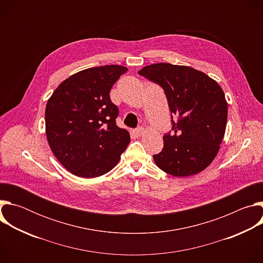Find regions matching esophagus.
I'll return each instance as SVG.
<instances>
[{"mask_svg":"<svg viewBox=\"0 0 263 263\" xmlns=\"http://www.w3.org/2000/svg\"><path fill=\"white\" fill-rule=\"evenodd\" d=\"M134 134L138 137V136H141L142 134H143V132H144V130H143V128H141V127H139V128H137V129H135L134 131Z\"/></svg>","mask_w":263,"mask_h":263,"instance_id":"obj_1","label":"esophagus"}]
</instances>
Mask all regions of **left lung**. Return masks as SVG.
I'll use <instances>...</instances> for the list:
<instances>
[{"instance_id": "1", "label": "left lung", "mask_w": 263, "mask_h": 263, "mask_svg": "<svg viewBox=\"0 0 263 263\" xmlns=\"http://www.w3.org/2000/svg\"><path fill=\"white\" fill-rule=\"evenodd\" d=\"M138 73L163 88L172 114L175 134H164L162 151L153 156L157 166L175 177L204 171L217 155L226 130L228 104L221 87L205 72L184 65L156 63Z\"/></svg>"}]
</instances>
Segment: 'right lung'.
Segmentation results:
<instances>
[{"label": "right lung", "mask_w": 263, "mask_h": 263, "mask_svg": "<svg viewBox=\"0 0 263 263\" xmlns=\"http://www.w3.org/2000/svg\"><path fill=\"white\" fill-rule=\"evenodd\" d=\"M122 65L90 67L64 80L48 100L46 134L53 154L72 175L100 177L114 168L130 142L117 126L119 108L109 92Z\"/></svg>", "instance_id": "1"}]
</instances>
